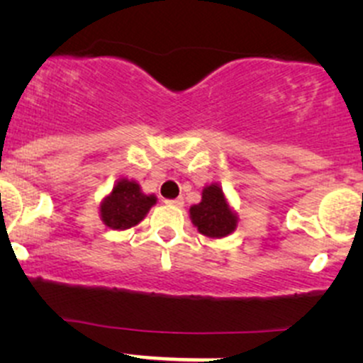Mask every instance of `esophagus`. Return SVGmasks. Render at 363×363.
<instances>
[{"label": "esophagus", "instance_id": "obj_1", "mask_svg": "<svg viewBox=\"0 0 363 363\" xmlns=\"http://www.w3.org/2000/svg\"><path fill=\"white\" fill-rule=\"evenodd\" d=\"M168 205H172V207H182L184 205V200L182 199H175V200H167Z\"/></svg>", "mask_w": 363, "mask_h": 363}]
</instances>
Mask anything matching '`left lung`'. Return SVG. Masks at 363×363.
Here are the masks:
<instances>
[{
  "mask_svg": "<svg viewBox=\"0 0 363 363\" xmlns=\"http://www.w3.org/2000/svg\"><path fill=\"white\" fill-rule=\"evenodd\" d=\"M189 218L193 225L199 228L202 235L208 239H223L235 232L237 218L235 211L230 207L223 188L218 182L205 186L202 191V202L191 205L189 208Z\"/></svg>",
  "mask_w": 363,
  "mask_h": 363,
  "instance_id": "1",
  "label": "left lung"
}]
</instances>
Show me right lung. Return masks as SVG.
<instances>
[{
	"label": "right lung",
	"instance_id": "right-lung-1",
	"mask_svg": "<svg viewBox=\"0 0 363 363\" xmlns=\"http://www.w3.org/2000/svg\"><path fill=\"white\" fill-rule=\"evenodd\" d=\"M156 202H158L156 195H145L137 181L123 177L101 200L100 218L108 228L128 230L137 226Z\"/></svg>",
	"mask_w": 363,
	"mask_h": 363
}]
</instances>
